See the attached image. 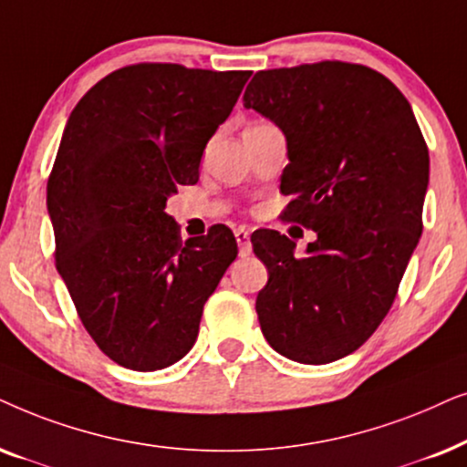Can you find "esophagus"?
I'll use <instances>...</instances> for the list:
<instances>
[{
	"label": "esophagus",
	"mask_w": 467,
	"mask_h": 467,
	"mask_svg": "<svg viewBox=\"0 0 467 467\" xmlns=\"http://www.w3.org/2000/svg\"><path fill=\"white\" fill-rule=\"evenodd\" d=\"M234 237H237V244H239V256H241V258L250 256V252H252L250 230H245V228H237V230H234Z\"/></svg>",
	"instance_id": "esophagus-1"
}]
</instances>
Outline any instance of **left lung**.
<instances>
[{
  "instance_id": "8db88e82",
  "label": "left lung",
  "mask_w": 467,
  "mask_h": 467,
  "mask_svg": "<svg viewBox=\"0 0 467 467\" xmlns=\"http://www.w3.org/2000/svg\"><path fill=\"white\" fill-rule=\"evenodd\" d=\"M244 107L285 136L284 220L318 234L303 258L277 230L252 237L269 271L260 328L285 358L331 363L363 346L393 306L422 233L427 142L403 93L360 64L260 70Z\"/></svg>"
}]
</instances>
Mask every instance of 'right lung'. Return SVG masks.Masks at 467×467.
<instances>
[{"instance_id":"add662e5","label":"right lung","mask_w":467,"mask_h":467,"mask_svg":"<svg viewBox=\"0 0 467 467\" xmlns=\"http://www.w3.org/2000/svg\"><path fill=\"white\" fill-rule=\"evenodd\" d=\"M252 77L134 64L74 107L47 183L55 266L99 350L121 368L177 363L237 258L230 228L182 244L166 201L198 182L204 147Z\"/></svg>"}]
</instances>
